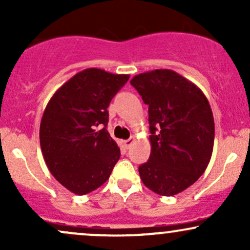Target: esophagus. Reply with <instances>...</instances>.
<instances>
[{
  "mask_svg": "<svg viewBox=\"0 0 250 250\" xmlns=\"http://www.w3.org/2000/svg\"><path fill=\"white\" fill-rule=\"evenodd\" d=\"M134 141H135L134 137H133V139L125 140V141H123V145H125V148H130V147H131V145H133V143H134Z\"/></svg>",
  "mask_w": 250,
  "mask_h": 250,
  "instance_id": "obj_1",
  "label": "esophagus"
}]
</instances>
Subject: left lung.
Here are the masks:
<instances>
[{"label": "left lung", "mask_w": 250, "mask_h": 250, "mask_svg": "<svg viewBox=\"0 0 250 250\" xmlns=\"http://www.w3.org/2000/svg\"><path fill=\"white\" fill-rule=\"evenodd\" d=\"M130 84L149 107L151 151L139 167L140 177L154 193L173 196L190 187L208 167L213 111L202 90L174 70L139 74Z\"/></svg>", "instance_id": "left-lung-1"}]
</instances>
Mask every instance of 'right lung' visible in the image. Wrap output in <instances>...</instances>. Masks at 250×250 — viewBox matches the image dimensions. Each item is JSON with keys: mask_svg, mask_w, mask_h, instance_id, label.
<instances>
[{"mask_svg": "<svg viewBox=\"0 0 250 250\" xmlns=\"http://www.w3.org/2000/svg\"><path fill=\"white\" fill-rule=\"evenodd\" d=\"M129 75L88 68L54 94L43 113L40 145L53 176L71 193L101 187L120 159V148L107 131L111 99Z\"/></svg>", "mask_w": 250, "mask_h": 250, "instance_id": "obj_1", "label": "right lung"}]
</instances>
